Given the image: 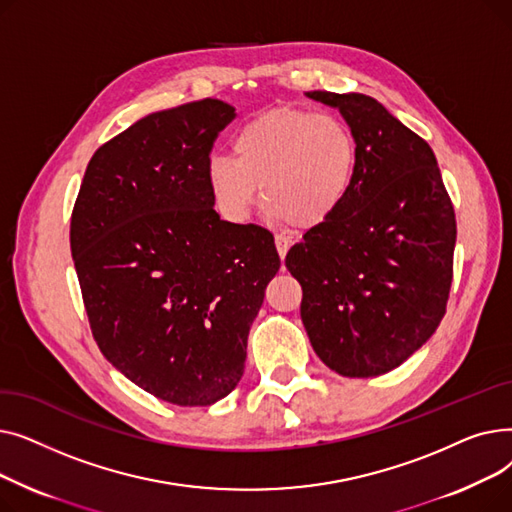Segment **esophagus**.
<instances>
[{
  "label": "esophagus",
  "mask_w": 512,
  "mask_h": 512,
  "mask_svg": "<svg viewBox=\"0 0 512 512\" xmlns=\"http://www.w3.org/2000/svg\"><path fill=\"white\" fill-rule=\"evenodd\" d=\"M274 240H276V249H278V255H280V259H284L286 257V253H288V249H290V245H292V238L288 236V234H276L274 236Z\"/></svg>",
  "instance_id": "34e87169"
}]
</instances>
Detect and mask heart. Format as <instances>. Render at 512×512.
<instances>
[{"mask_svg": "<svg viewBox=\"0 0 512 512\" xmlns=\"http://www.w3.org/2000/svg\"><path fill=\"white\" fill-rule=\"evenodd\" d=\"M234 154L213 153L207 161L209 191L224 218L245 222L263 188L276 220L311 230L351 193L359 145L338 116L278 107L240 126Z\"/></svg>", "mask_w": 512, "mask_h": 512, "instance_id": "heart-1", "label": "heart"}]
</instances>
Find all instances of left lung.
<instances>
[{
	"label": "left lung",
	"mask_w": 512,
	"mask_h": 512,
	"mask_svg": "<svg viewBox=\"0 0 512 512\" xmlns=\"http://www.w3.org/2000/svg\"><path fill=\"white\" fill-rule=\"evenodd\" d=\"M338 107L357 145V172L328 222L286 255L303 288L313 351L344 378H373L432 338L452 286L456 218L436 155L363 93L311 91Z\"/></svg>",
	"instance_id": "8db88e82"
}]
</instances>
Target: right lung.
I'll use <instances>...</instances> for the list:
<instances>
[{"instance_id":"1","label":"right lung","mask_w":512,"mask_h":512,"mask_svg":"<svg viewBox=\"0 0 512 512\" xmlns=\"http://www.w3.org/2000/svg\"><path fill=\"white\" fill-rule=\"evenodd\" d=\"M234 107L201 99L134 122L91 157L70 249L93 338L145 392L207 407L242 378L274 236L220 220L207 161Z\"/></svg>"}]
</instances>
